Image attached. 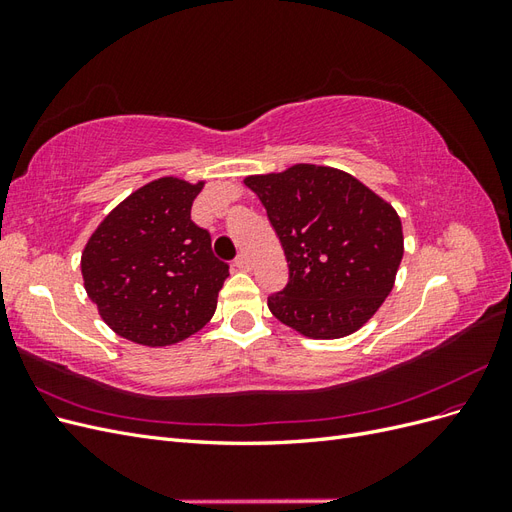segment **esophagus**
Masks as SVG:
<instances>
[{"mask_svg":"<svg viewBox=\"0 0 512 512\" xmlns=\"http://www.w3.org/2000/svg\"><path fill=\"white\" fill-rule=\"evenodd\" d=\"M235 267L241 269V271H250V269H252V262H250V258H247L245 254H239V256L235 258Z\"/></svg>","mask_w":512,"mask_h":512,"instance_id":"obj_1","label":"esophagus"}]
</instances>
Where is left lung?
<instances>
[{
    "instance_id": "obj_1",
    "label": "left lung",
    "mask_w": 512,
    "mask_h": 512,
    "mask_svg": "<svg viewBox=\"0 0 512 512\" xmlns=\"http://www.w3.org/2000/svg\"><path fill=\"white\" fill-rule=\"evenodd\" d=\"M243 183L265 205L290 271L269 297L271 314L309 339L359 331L391 294L404 258L393 205L333 166L294 164Z\"/></svg>"
}]
</instances>
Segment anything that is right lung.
I'll return each mask as SVG.
<instances>
[{"mask_svg": "<svg viewBox=\"0 0 512 512\" xmlns=\"http://www.w3.org/2000/svg\"><path fill=\"white\" fill-rule=\"evenodd\" d=\"M205 181L166 175L145 183L106 215L81 254L87 297L119 337L164 348L213 318L228 265L211 235L190 220Z\"/></svg>", "mask_w": 512, "mask_h": 512, "instance_id": "add662e5", "label": "right lung"}]
</instances>
